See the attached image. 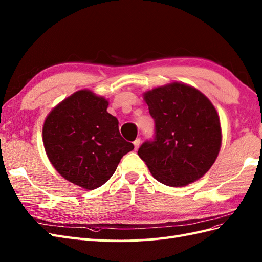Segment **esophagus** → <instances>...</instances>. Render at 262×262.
Segmentation results:
<instances>
[{"label": "esophagus", "mask_w": 262, "mask_h": 262, "mask_svg": "<svg viewBox=\"0 0 262 262\" xmlns=\"http://www.w3.org/2000/svg\"><path fill=\"white\" fill-rule=\"evenodd\" d=\"M133 144H134V147H136V150H137V148H138V147L140 146V144H141V139H140V138H137L136 140H134Z\"/></svg>", "instance_id": "1"}]
</instances>
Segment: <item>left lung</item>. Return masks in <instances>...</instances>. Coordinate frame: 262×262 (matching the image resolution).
<instances>
[{
  "label": "left lung",
  "instance_id": "left-lung-1",
  "mask_svg": "<svg viewBox=\"0 0 262 262\" xmlns=\"http://www.w3.org/2000/svg\"><path fill=\"white\" fill-rule=\"evenodd\" d=\"M154 119V138L138 154L162 184L173 187L201 179L221 150L222 130L215 107L201 91L173 82L144 94Z\"/></svg>",
  "mask_w": 262,
  "mask_h": 262
}]
</instances>
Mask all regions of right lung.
<instances>
[{
	"label": "right lung",
	"instance_id": "1",
	"mask_svg": "<svg viewBox=\"0 0 262 262\" xmlns=\"http://www.w3.org/2000/svg\"><path fill=\"white\" fill-rule=\"evenodd\" d=\"M108 101L79 90L55 107L45 120L47 157L63 179L82 188L100 187L134 145L121 137Z\"/></svg>",
	"mask_w": 262,
	"mask_h": 262
}]
</instances>
